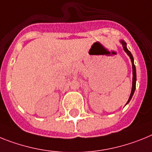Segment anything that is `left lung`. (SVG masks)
<instances>
[{
  "instance_id": "1",
  "label": "left lung",
  "mask_w": 152,
  "mask_h": 152,
  "mask_svg": "<svg viewBox=\"0 0 152 152\" xmlns=\"http://www.w3.org/2000/svg\"><path fill=\"white\" fill-rule=\"evenodd\" d=\"M121 43H122V47H123L124 50L127 53V54L129 56L130 59H131L132 63V74H133L132 88L131 95H130V96H129V100H128L127 103H126V104H128L129 102H130L131 99L132 98V96H133V94H134V90H135V85H136V70H135V66H134V59H133V56H132V55L131 52H130V51H129V50L127 49V47H126V43H125V41H123V40H121Z\"/></svg>"
}]
</instances>
